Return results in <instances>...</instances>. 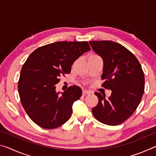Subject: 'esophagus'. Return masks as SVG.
I'll return each mask as SVG.
<instances>
[{
  "mask_svg": "<svg viewBox=\"0 0 156 156\" xmlns=\"http://www.w3.org/2000/svg\"><path fill=\"white\" fill-rule=\"evenodd\" d=\"M91 94V92L87 91V90H83V96H85V95H89V94Z\"/></svg>",
  "mask_w": 156,
  "mask_h": 156,
  "instance_id": "esophagus-1",
  "label": "esophagus"
}]
</instances>
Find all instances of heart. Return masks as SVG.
<instances>
[{
	"instance_id": "obj_1",
	"label": "heart",
	"mask_w": 156,
	"mask_h": 156,
	"mask_svg": "<svg viewBox=\"0 0 156 156\" xmlns=\"http://www.w3.org/2000/svg\"><path fill=\"white\" fill-rule=\"evenodd\" d=\"M98 56H96V55H93V56H91L89 58H92V57H97Z\"/></svg>"
}]
</instances>
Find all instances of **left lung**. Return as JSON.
I'll list each match as a JSON object with an SVG mask.
<instances>
[{"label": "left lung", "instance_id": "left-lung-1", "mask_svg": "<svg viewBox=\"0 0 156 156\" xmlns=\"http://www.w3.org/2000/svg\"><path fill=\"white\" fill-rule=\"evenodd\" d=\"M94 51L103 60L105 80L102 84L112 94L95 92L98 103L92 109L94 117L107 125H118L135 112L144 91V75L137 58L120 44L109 41H90Z\"/></svg>", "mask_w": 156, "mask_h": 156}]
</instances>
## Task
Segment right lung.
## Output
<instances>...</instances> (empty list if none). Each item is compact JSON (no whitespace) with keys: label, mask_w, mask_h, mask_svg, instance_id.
I'll list each match as a JSON object with an SVG mask.
<instances>
[{"label":"right lung","mask_w":156,"mask_h":156,"mask_svg":"<svg viewBox=\"0 0 156 156\" xmlns=\"http://www.w3.org/2000/svg\"><path fill=\"white\" fill-rule=\"evenodd\" d=\"M89 50L86 41H60L38 47L27 58L21 69L18 90L23 108L36 125L52 129L69 119L82 90L73 85L60 94L56 84L60 76L70 73L73 62Z\"/></svg>","instance_id":"add662e5"}]
</instances>
